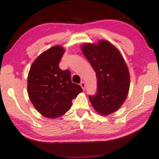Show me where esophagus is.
Masks as SVG:
<instances>
[{
  "instance_id": "esophagus-1",
  "label": "esophagus",
  "mask_w": 159,
  "mask_h": 159,
  "mask_svg": "<svg viewBox=\"0 0 159 159\" xmlns=\"http://www.w3.org/2000/svg\"><path fill=\"white\" fill-rule=\"evenodd\" d=\"M80 86H81V88L84 89V90H85L86 89V83H85L84 81H82L81 83H80Z\"/></svg>"
}]
</instances>
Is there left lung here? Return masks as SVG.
I'll use <instances>...</instances> for the list:
<instances>
[{
    "mask_svg": "<svg viewBox=\"0 0 159 159\" xmlns=\"http://www.w3.org/2000/svg\"><path fill=\"white\" fill-rule=\"evenodd\" d=\"M81 50L97 75V93L89 100L97 112L108 115L122 106L128 94V68L120 51L105 40L84 44Z\"/></svg>",
    "mask_w": 159,
    "mask_h": 159,
    "instance_id": "left-lung-1",
    "label": "left lung"
}]
</instances>
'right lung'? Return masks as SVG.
Instances as JSON below:
<instances>
[{
	"label": "right lung",
	"instance_id": "add662e5",
	"mask_svg": "<svg viewBox=\"0 0 159 159\" xmlns=\"http://www.w3.org/2000/svg\"><path fill=\"white\" fill-rule=\"evenodd\" d=\"M65 52L59 45L44 51L33 62L28 75V95L35 109L48 118H56L66 113L72 100L83 89L71 81L68 70L60 68Z\"/></svg>",
	"mask_w": 159,
	"mask_h": 159
}]
</instances>
